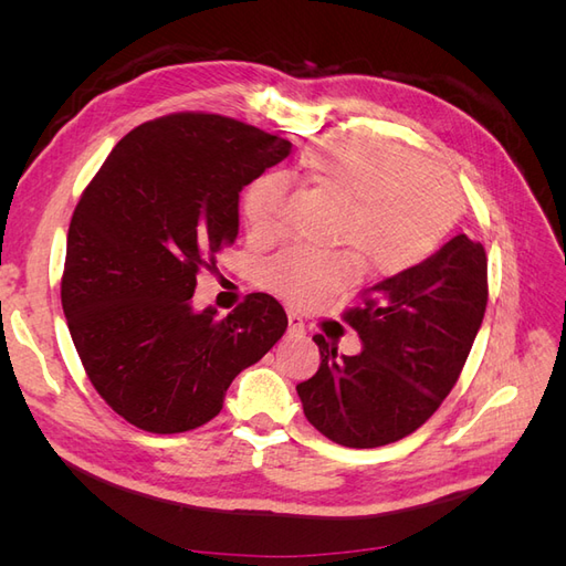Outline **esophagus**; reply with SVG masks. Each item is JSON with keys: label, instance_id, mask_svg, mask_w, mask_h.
<instances>
[{"label": "esophagus", "instance_id": "esophagus-1", "mask_svg": "<svg viewBox=\"0 0 566 566\" xmlns=\"http://www.w3.org/2000/svg\"><path fill=\"white\" fill-rule=\"evenodd\" d=\"M287 333L290 337H304V321L297 312H287Z\"/></svg>", "mask_w": 566, "mask_h": 566}]
</instances>
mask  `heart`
Returning a JSON list of instances; mask_svg holds the SVG:
<instances>
[{
    "label": "heart",
    "mask_w": 566,
    "mask_h": 566,
    "mask_svg": "<svg viewBox=\"0 0 566 566\" xmlns=\"http://www.w3.org/2000/svg\"><path fill=\"white\" fill-rule=\"evenodd\" d=\"M304 167L349 210L337 241L378 276H397L424 262L460 212L455 181L413 150L373 136H335L304 153ZM290 186L285 175L254 179L243 196L252 238L276 241L285 229ZM356 279L352 252L293 248L264 266L262 283L295 306H314Z\"/></svg>",
    "instance_id": "1"
}]
</instances>
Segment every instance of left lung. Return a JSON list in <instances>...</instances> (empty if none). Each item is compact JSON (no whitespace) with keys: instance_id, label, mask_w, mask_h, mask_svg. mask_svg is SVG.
I'll use <instances>...</instances> for the list:
<instances>
[{"instance_id":"left-lung-1","label":"left lung","mask_w":566,"mask_h":566,"mask_svg":"<svg viewBox=\"0 0 566 566\" xmlns=\"http://www.w3.org/2000/svg\"><path fill=\"white\" fill-rule=\"evenodd\" d=\"M489 300L486 252L460 233L418 266L375 283L345 312L361 354L314 335L321 366L297 385L304 416L339 447L375 449L416 432L460 378Z\"/></svg>"}]
</instances>
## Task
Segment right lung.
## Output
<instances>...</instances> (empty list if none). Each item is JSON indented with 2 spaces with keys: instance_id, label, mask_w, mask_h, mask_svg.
<instances>
[{
  "instance_id": "add662e5",
  "label": "right lung",
  "mask_w": 566,
  "mask_h": 566,
  "mask_svg": "<svg viewBox=\"0 0 566 566\" xmlns=\"http://www.w3.org/2000/svg\"><path fill=\"white\" fill-rule=\"evenodd\" d=\"M290 144L231 117L175 113L119 142L67 229L61 302L94 389L153 434L210 422L287 328L279 300L193 310L200 269L238 235V196Z\"/></svg>"
}]
</instances>
